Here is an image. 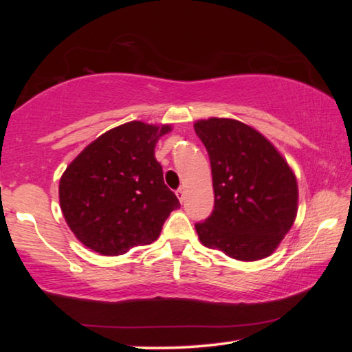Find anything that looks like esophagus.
Returning a JSON list of instances; mask_svg holds the SVG:
<instances>
[{
  "label": "esophagus",
  "instance_id": "esophagus-1",
  "mask_svg": "<svg viewBox=\"0 0 352 352\" xmlns=\"http://www.w3.org/2000/svg\"><path fill=\"white\" fill-rule=\"evenodd\" d=\"M175 194H177V197H178V200L182 201L183 204V200H184V190L182 189V188H178L177 190H175Z\"/></svg>",
  "mask_w": 352,
  "mask_h": 352
}]
</instances>
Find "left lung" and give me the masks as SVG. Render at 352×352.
Returning <instances> with one entry per match:
<instances>
[{"label": "left lung", "instance_id": "8db88e82", "mask_svg": "<svg viewBox=\"0 0 352 352\" xmlns=\"http://www.w3.org/2000/svg\"><path fill=\"white\" fill-rule=\"evenodd\" d=\"M210 155L214 210L195 223L200 242L237 261L273 253L294 225L298 186L285 160L247 124L210 118L194 124Z\"/></svg>", "mask_w": 352, "mask_h": 352}]
</instances>
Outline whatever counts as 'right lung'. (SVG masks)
I'll use <instances>...</instances> for the list:
<instances>
[{"instance_id": "1", "label": "right lung", "mask_w": 352, "mask_h": 352, "mask_svg": "<svg viewBox=\"0 0 352 352\" xmlns=\"http://www.w3.org/2000/svg\"><path fill=\"white\" fill-rule=\"evenodd\" d=\"M169 126L132 121L100 135L77 155L58 186L60 208L83 245L104 256L147 245L180 206L166 186L155 144Z\"/></svg>"}]
</instances>
